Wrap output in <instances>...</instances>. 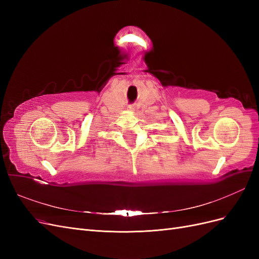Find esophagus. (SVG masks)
Masks as SVG:
<instances>
[{
    "mask_svg": "<svg viewBox=\"0 0 259 259\" xmlns=\"http://www.w3.org/2000/svg\"><path fill=\"white\" fill-rule=\"evenodd\" d=\"M130 109H133V107H130Z\"/></svg>",
    "mask_w": 259,
    "mask_h": 259,
    "instance_id": "obj_1",
    "label": "esophagus"
}]
</instances>
